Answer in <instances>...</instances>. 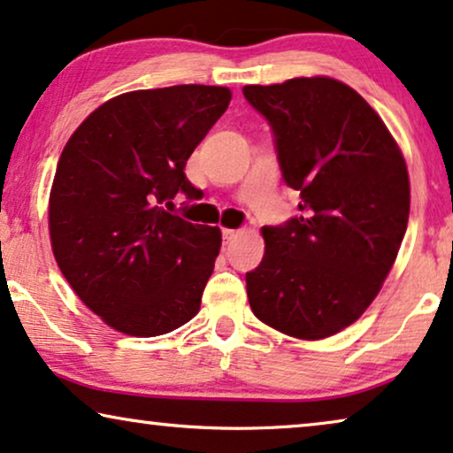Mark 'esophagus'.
<instances>
[{
	"label": "esophagus",
	"instance_id": "esophagus-1",
	"mask_svg": "<svg viewBox=\"0 0 453 453\" xmlns=\"http://www.w3.org/2000/svg\"><path fill=\"white\" fill-rule=\"evenodd\" d=\"M221 236H223V242H230V240H234V238L238 236V232H236V230H227V227H223Z\"/></svg>",
	"mask_w": 453,
	"mask_h": 453
}]
</instances>
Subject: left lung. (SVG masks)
Here are the masks:
<instances>
[{
	"label": "left lung",
	"mask_w": 453,
	"mask_h": 453,
	"mask_svg": "<svg viewBox=\"0 0 453 453\" xmlns=\"http://www.w3.org/2000/svg\"><path fill=\"white\" fill-rule=\"evenodd\" d=\"M242 93L271 126L283 182L300 192L298 217L263 227V261L246 273L250 309L281 334L323 340L363 315L395 261L406 161L377 111L334 78Z\"/></svg>",
	"instance_id": "obj_1"
}]
</instances>
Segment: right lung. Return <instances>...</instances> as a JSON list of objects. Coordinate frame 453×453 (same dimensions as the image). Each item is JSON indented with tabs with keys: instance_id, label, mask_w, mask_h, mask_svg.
I'll return each instance as SVG.
<instances>
[{
	"instance_id": "obj_1",
	"label": "right lung",
	"mask_w": 453,
	"mask_h": 453,
	"mask_svg": "<svg viewBox=\"0 0 453 453\" xmlns=\"http://www.w3.org/2000/svg\"><path fill=\"white\" fill-rule=\"evenodd\" d=\"M230 99L207 84L132 90L65 142L50 196L53 255L78 298L122 334H170L201 309L221 232L164 204L195 196L186 161Z\"/></svg>"
}]
</instances>
